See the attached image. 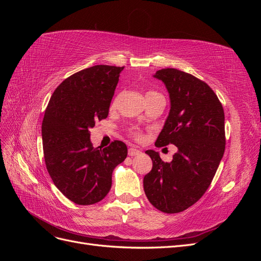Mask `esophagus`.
Instances as JSON below:
<instances>
[{
	"instance_id": "obj_1",
	"label": "esophagus",
	"mask_w": 261,
	"mask_h": 261,
	"mask_svg": "<svg viewBox=\"0 0 261 261\" xmlns=\"http://www.w3.org/2000/svg\"><path fill=\"white\" fill-rule=\"evenodd\" d=\"M140 153V150L136 149V148H129L128 149V155L134 156V155H138Z\"/></svg>"
}]
</instances>
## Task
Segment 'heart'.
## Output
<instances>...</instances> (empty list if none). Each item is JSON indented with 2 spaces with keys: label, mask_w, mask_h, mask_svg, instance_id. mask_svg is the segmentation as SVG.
<instances>
[{
  "label": "heart",
  "mask_w": 261,
  "mask_h": 261,
  "mask_svg": "<svg viewBox=\"0 0 261 261\" xmlns=\"http://www.w3.org/2000/svg\"><path fill=\"white\" fill-rule=\"evenodd\" d=\"M151 94H158V92L148 91L147 94H146V97L151 96ZM116 107H117V98H114L113 101H112V103H111V110L116 109ZM130 135H132L133 138H135L136 140H140L141 138H143V134H141V132L138 128H132L130 129Z\"/></svg>",
  "instance_id": "heart-1"
}]
</instances>
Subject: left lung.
Returning <instances> with one entry per match:
<instances>
[{"mask_svg":"<svg viewBox=\"0 0 261 261\" xmlns=\"http://www.w3.org/2000/svg\"><path fill=\"white\" fill-rule=\"evenodd\" d=\"M155 78L170 93L171 110L156 147H177L171 162L147 150L152 169L144 177V189L153 207L165 213L186 210L206 193L225 149L223 107L210 87L175 68L158 70Z\"/></svg>","mask_w":261,"mask_h":261,"instance_id":"1","label":"left lung"}]
</instances>
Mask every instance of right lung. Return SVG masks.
Masks as SVG:
<instances>
[{"instance_id":"1","label":"right lung","mask_w":261,"mask_h":261,"mask_svg":"<svg viewBox=\"0 0 261 261\" xmlns=\"http://www.w3.org/2000/svg\"><path fill=\"white\" fill-rule=\"evenodd\" d=\"M124 66L94 65L67 77L54 90L42 122L44 161L54 185L66 198L88 206L99 202L112 185V172L127 156L114 140L92 147L90 128L105 120Z\"/></svg>"}]
</instances>
